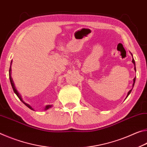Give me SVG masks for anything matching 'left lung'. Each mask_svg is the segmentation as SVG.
Listing matches in <instances>:
<instances>
[{"label": "left lung", "mask_w": 147, "mask_h": 147, "mask_svg": "<svg viewBox=\"0 0 147 147\" xmlns=\"http://www.w3.org/2000/svg\"><path fill=\"white\" fill-rule=\"evenodd\" d=\"M131 55H132V54H131ZM132 62H133L134 63V66H135V67H134V69H135V70L136 71V63H135V61H134V58H133V59H132ZM135 82H136V78H135L134 79V83H133V87H134V84H135ZM131 90H132V88L129 91V92H128V95H127V96H126V98L128 97V95L129 94H130V92H131Z\"/></svg>", "instance_id": "left-lung-1"}]
</instances>
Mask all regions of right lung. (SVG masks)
Returning <instances> with one entry per match:
<instances>
[{
	"label": "right lung",
	"mask_w": 147,
	"mask_h": 147,
	"mask_svg": "<svg viewBox=\"0 0 147 147\" xmlns=\"http://www.w3.org/2000/svg\"><path fill=\"white\" fill-rule=\"evenodd\" d=\"M11 63H12V61L11 62ZM11 66H10V68H9V80H10V83H11V86H12V88H13V92H15L16 94V95L18 96V97L19 98V99L20 100L21 102H22L24 104H25L26 106H27L28 108H29V109H32V110H33V108L30 106V105H29L28 104H27V103H26L25 102H24V101L23 100V99H22V97H21V96L19 94V93L18 92V90H16V86H15V85H14V83H13V79H12V78H11ZM52 106V105H46V106L45 107V110H47V109H49L50 107H51Z\"/></svg>",
	"instance_id": "right-lung-1"
}]
</instances>
